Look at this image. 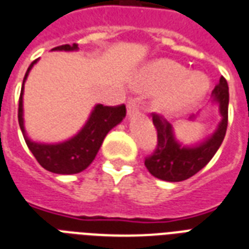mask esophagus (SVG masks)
<instances>
[{"label":"esophagus","instance_id":"obj_1","mask_svg":"<svg viewBox=\"0 0 249 249\" xmlns=\"http://www.w3.org/2000/svg\"><path fill=\"white\" fill-rule=\"evenodd\" d=\"M136 111H138V104H136V101H135V100H132V98H131V100H128V101H127V114L132 115V114H135Z\"/></svg>","mask_w":249,"mask_h":249}]
</instances>
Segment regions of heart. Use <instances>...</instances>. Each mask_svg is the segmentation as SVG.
Wrapping results in <instances>:
<instances>
[{"label":"heart","instance_id":"1","mask_svg":"<svg viewBox=\"0 0 249 249\" xmlns=\"http://www.w3.org/2000/svg\"><path fill=\"white\" fill-rule=\"evenodd\" d=\"M134 87L139 90L165 89L156 105L165 113L182 111L192 107L207 92L208 80L201 74H190L187 67L170 59H161L146 66L136 76Z\"/></svg>","mask_w":249,"mask_h":249}]
</instances>
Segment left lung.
<instances>
[{
  "label": "left lung",
  "mask_w": 249,
  "mask_h": 249,
  "mask_svg": "<svg viewBox=\"0 0 249 249\" xmlns=\"http://www.w3.org/2000/svg\"><path fill=\"white\" fill-rule=\"evenodd\" d=\"M213 100L219 105L222 121L211 138L197 146H182L174 138L173 127L162 115L152 113L157 128V145L145 159V167L153 177L167 182H182L207 165L222 144L229 121V86L221 76L213 89Z\"/></svg>",
  "instance_id": "left-lung-1"
}]
</instances>
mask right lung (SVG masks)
I'll use <instances>...</instances> for the list:
<instances>
[{
	"label": "right lung",
	"instance_id": "obj_1",
	"mask_svg": "<svg viewBox=\"0 0 249 249\" xmlns=\"http://www.w3.org/2000/svg\"><path fill=\"white\" fill-rule=\"evenodd\" d=\"M78 44L72 45H61L54 48L53 51H76ZM37 59L31 63L23 79L22 90L19 97L18 121L20 130L23 132L27 146L30 148L35 159L45 170L55 173V174H76L89 166L97 155L100 146L107 132L115 127L126 115L124 104L117 107H104L101 104L96 105L87 121L86 126L79 131L74 138L58 144H40V142H31L27 138L24 124H23V88L28 72L32 69Z\"/></svg>",
	"mask_w": 249,
	"mask_h": 249
}]
</instances>
